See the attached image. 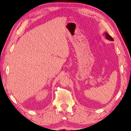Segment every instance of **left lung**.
Listing matches in <instances>:
<instances>
[{"label": "left lung", "mask_w": 131, "mask_h": 131, "mask_svg": "<svg viewBox=\"0 0 131 131\" xmlns=\"http://www.w3.org/2000/svg\"><path fill=\"white\" fill-rule=\"evenodd\" d=\"M104 36H105L106 39H107V40H111V41H114L112 37H111L107 32H105V34H104Z\"/></svg>", "instance_id": "obj_1"}]
</instances>
